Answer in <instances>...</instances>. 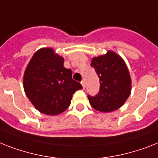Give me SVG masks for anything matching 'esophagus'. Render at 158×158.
<instances>
[{
  "instance_id": "esophagus-1",
  "label": "esophagus",
  "mask_w": 158,
  "mask_h": 158,
  "mask_svg": "<svg viewBox=\"0 0 158 158\" xmlns=\"http://www.w3.org/2000/svg\"><path fill=\"white\" fill-rule=\"evenodd\" d=\"M81 84H82V86H83V88H85L86 84H85V81H84V80H82V81H81Z\"/></svg>"
}]
</instances>
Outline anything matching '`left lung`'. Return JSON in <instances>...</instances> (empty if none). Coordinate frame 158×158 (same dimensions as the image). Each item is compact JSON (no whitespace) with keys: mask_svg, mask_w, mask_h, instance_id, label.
Instances as JSON below:
<instances>
[{"mask_svg":"<svg viewBox=\"0 0 158 158\" xmlns=\"http://www.w3.org/2000/svg\"><path fill=\"white\" fill-rule=\"evenodd\" d=\"M91 66L100 79V90L95 97L88 95L92 107L101 112H112L120 108L131 94V80L125 62L112 51L93 57Z\"/></svg>","mask_w":158,"mask_h":158,"instance_id":"1","label":"left lung"}]
</instances>
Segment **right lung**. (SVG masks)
Listing matches in <instances>:
<instances>
[{"mask_svg":"<svg viewBox=\"0 0 158 158\" xmlns=\"http://www.w3.org/2000/svg\"><path fill=\"white\" fill-rule=\"evenodd\" d=\"M63 63V57L52 48H40L35 52L24 73L26 95L35 109L44 114L64 112L70 106L73 94L83 88Z\"/></svg>","mask_w":158,"mask_h":158,"instance_id":"1","label":"right lung"}]
</instances>
